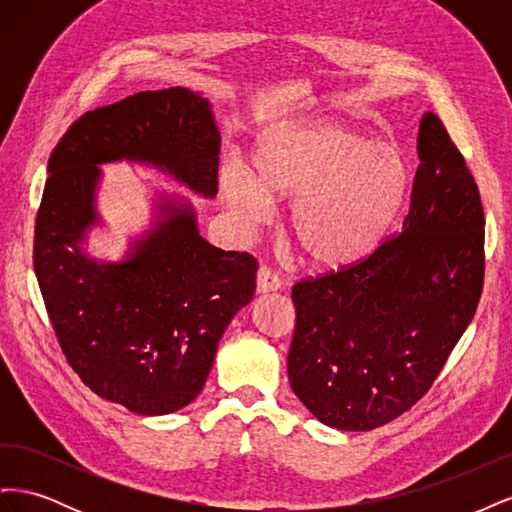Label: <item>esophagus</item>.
<instances>
[{
  "mask_svg": "<svg viewBox=\"0 0 512 512\" xmlns=\"http://www.w3.org/2000/svg\"><path fill=\"white\" fill-rule=\"evenodd\" d=\"M256 284H258V292H262V294H265V292H275V290L282 288V277H280V273L273 271L271 267H260Z\"/></svg>",
  "mask_w": 512,
  "mask_h": 512,
  "instance_id": "esophagus-1",
  "label": "esophagus"
}]
</instances>
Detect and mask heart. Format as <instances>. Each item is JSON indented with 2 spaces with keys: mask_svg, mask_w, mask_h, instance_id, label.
Instances as JSON below:
<instances>
[{
  "mask_svg": "<svg viewBox=\"0 0 512 512\" xmlns=\"http://www.w3.org/2000/svg\"><path fill=\"white\" fill-rule=\"evenodd\" d=\"M256 175L230 160L222 192L247 224L269 213L273 192L290 203V232L322 269H346L378 250L410 190L406 158L386 143L337 121L280 126L260 138Z\"/></svg>",
  "mask_w": 512,
  "mask_h": 512,
  "instance_id": "1",
  "label": "heart"
}]
</instances>
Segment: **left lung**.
<instances>
[{
	"label": "left lung",
	"instance_id": "obj_1",
	"mask_svg": "<svg viewBox=\"0 0 512 512\" xmlns=\"http://www.w3.org/2000/svg\"><path fill=\"white\" fill-rule=\"evenodd\" d=\"M418 160L404 228L356 265L292 286L288 380L335 429H376L418 404L483 292V203L436 113L421 119Z\"/></svg>",
	"mask_w": 512,
	"mask_h": 512
}]
</instances>
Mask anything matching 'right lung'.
Instances as JSON below:
<instances>
[{"label": "right lung", "instance_id": "right-lung-1", "mask_svg": "<svg viewBox=\"0 0 512 512\" xmlns=\"http://www.w3.org/2000/svg\"><path fill=\"white\" fill-rule=\"evenodd\" d=\"M220 145L209 102L168 87L87 111L49 158L34 235L46 312L83 384L136 414L175 412L203 391L222 333L254 297L258 260L207 243L188 205L164 207L130 260H89L79 241L96 220V164L153 162L215 196Z\"/></svg>", "mask_w": 512, "mask_h": 512}]
</instances>
